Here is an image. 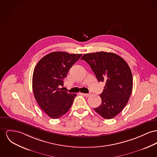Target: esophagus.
Returning a JSON list of instances; mask_svg holds the SVG:
<instances>
[{
  "instance_id": "34e87169",
  "label": "esophagus",
  "mask_w": 157,
  "mask_h": 157,
  "mask_svg": "<svg viewBox=\"0 0 157 157\" xmlns=\"http://www.w3.org/2000/svg\"><path fill=\"white\" fill-rule=\"evenodd\" d=\"M82 94L84 95V96H87V97H88V96H89L90 95V94Z\"/></svg>"
}]
</instances>
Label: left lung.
<instances>
[{
  "instance_id": "obj_1",
  "label": "left lung",
  "mask_w": 157,
  "mask_h": 157,
  "mask_svg": "<svg viewBox=\"0 0 157 157\" xmlns=\"http://www.w3.org/2000/svg\"><path fill=\"white\" fill-rule=\"evenodd\" d=\"M98 82H104L101 105L94 110L105 119H111L122 111L132 92L133 77L125 61L114 53L99 52L84 54Z\"/></svg>"
}]
</instances>
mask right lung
<instances>
[{"mask_svg":"<svg viewBox=\"0 0 157 157\" xmlns=\"http://www.w3.org/2000/svg\"><path fill=\"white\" fill-rule=\"evenodd\" d=\"M82 54L65 52L50 53L37 63L33 75L34 98L42 110L53 119L65 114L77 94H68L61 88L68 71Z\"/></svg>","mask_w":157,"mask_h":157,"instance_id":"obj_1","label":"right lung"}]
</instances>
